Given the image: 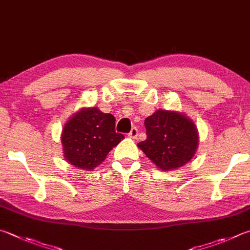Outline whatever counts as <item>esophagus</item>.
I'll return each mask as SVG.
<instances>
[{
	"label": "esophagus",
	"instance_id": "34e87169",
	"mask_svg": "<svg viewBox=\"0 0 250 250\" xmlns=\"http://www.w3.org/2000/svg\"><path fill=\"white\" fill-rule=\"evenodd\" d=\"M138 134H139V130H138V128L137 126H133L132 129H131V131L129 132V137L130 138H132V139H135L138 137Z\"/></svg>",
	"mask_w": 250,
	"mask_h": 250
}]
</instances>
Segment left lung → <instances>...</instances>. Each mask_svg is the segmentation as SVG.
Instances as JSON below:
<instances>
[{
	"mask_svg": "<svg viewBox=\"0 0 250 250\" xmlns=\"http://www.w3.org/2000/svg\"><path fill=\"white\" fill-rule=\"evenodd\" d=\"M147 138L138 146L163 170L176 169L193 157L198 133L193 122L183 113L157 110L144 121Z\"/></svg>",
	"mask_w": 250,
	"mask_h": 250,
	"instance_id": "left-lung-1",
	"label": "left lung"
}]
</instances>
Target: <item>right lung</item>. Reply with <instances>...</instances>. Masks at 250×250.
Returning <instances> with one entry per match:
<instances>
[{
    "label": "right lung",
    "mask_w": 250,
    "mask_h": 250,
    "mask_svg": "<svg viewBox=\"0 0 250 250\" xmlns=\"http://www.w3.org/2000/svg\"><path fill=\"white\" fill-rule=\"evenodd\" d=\"M115 117L96 107L76 112L62 131V145L67 162L81 169L92 170L105 161L124 134L117 133Z\"/></svg>",
    "instance_id": "obj_1"
}]
</instances>
